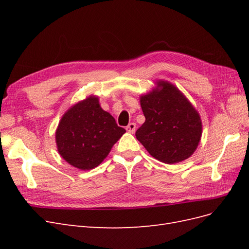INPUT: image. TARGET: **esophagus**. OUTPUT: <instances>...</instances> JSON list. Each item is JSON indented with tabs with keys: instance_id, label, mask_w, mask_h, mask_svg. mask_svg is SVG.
I'll return each mask as SVG.
<instances>
[{
	"instance_id": "1",
	"label": "esophagus",
	"mask_w": 249,
	"mask_h": 249,
	"mask_svg": "<svg viewBox=\"0 0 249 249\" xmlns=\"http://www.w3.org/2000/svg\"><path fill=\"white\" fill-rule=\"evenodd\" d=\"M125 130L129 132V133H134L135 131H136V124H135L134 123H131V124H129L126 125V127H125Z\"/></svg>"
}]
</instances>
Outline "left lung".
<instances>
[{"mask_svg":"<svg viewBox=\"0 0 249 249\" xmlns=\"http://www.w3.org/2000/svg\"><path fill=\"white\" fill-rule=\"evenodd\" d=\"M140 105L145 122L136 131V138L150 156L166 164L192 156L201 138V119L175 85L158 81L152 91L140 96Z\"/></svg>","mask_w":249,"mask_h":249,"instance_id":"1","label":"left lung"}]
</instances>
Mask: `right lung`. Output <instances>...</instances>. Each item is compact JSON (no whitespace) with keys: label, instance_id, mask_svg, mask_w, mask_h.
<instances>
[{"label":"right lung","instance_id":"obj_1","mask_svg":"<svg viewBox=\"0 0 249 249\" xmlns=\"http://www.w3.org/2000/svg\"><path fill=\"white\" fill-rule=\"evenodd\" d=\"M124 133L101 108L99 97L90 95L64 113L56 130L57 148L71 166L89 170L99 166Z\"/></svg>","mask_w":249,"mask_h":249}]
</instances>
